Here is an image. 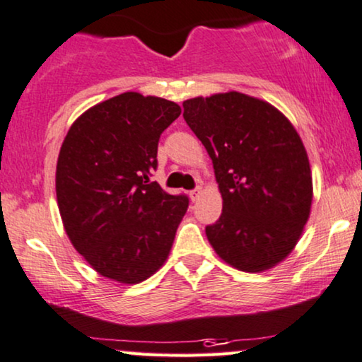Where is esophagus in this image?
<instances>
[{"label": "esophagus", "mask_w": 362, "mask_h": 362, "mask_svg": "<svg viewBox=\"0 0 362 362\" xmlns=\"http://www.w3.org/2000/svg\"><path fill=\"white\" fill-rule=\"evenodd\" d=\"M202 195V187H197V189H194V190H190L189 192V197H190V200L192 202H195V200H199V197Z\"/></svg>", "instance_id": "esophagus-1"}]
</instances>
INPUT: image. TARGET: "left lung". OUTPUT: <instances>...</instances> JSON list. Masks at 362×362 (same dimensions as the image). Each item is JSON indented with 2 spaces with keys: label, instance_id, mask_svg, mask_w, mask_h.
<instances>
[{
  "label": "left lung",
  "instance_id": "8db88e82",
  "mask_svg": "<svg viewBox=\"0 0 362 362\" xmlns=\"http://www.w3.org/2000/svg\"><path fill=\"white\" fill-rule=\"evenodd\" d=\"M184 119L215 168L223 210L205 228L216 255L259 273L296 247L311 211L313 178L301 137L272 104L237 93L194 98Z\"/></svg>",
  "mask_w": 362,
  "mask_h": 362
}]
</instances>
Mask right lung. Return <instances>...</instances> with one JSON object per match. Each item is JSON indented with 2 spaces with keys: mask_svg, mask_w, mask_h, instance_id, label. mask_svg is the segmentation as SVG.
<instances>
[{
  "mask_svg": "<svg viewBox=\"0 0 362 362\" xmlns=\"http://www.w3.org/2000/svg\"><path fill=\"white\" fill-rule=\"evenodd\" d=\"M172 100L124 93L86 110L62 142L56 197L72 247L103 276L136 285L165 263L189 209L151 182Z\"/></svg>",
  "mask_w": 362,
  "mask_h": 362,
  "instance_id": "obj_1",
  "label": "right lung"
}]
</instances>
